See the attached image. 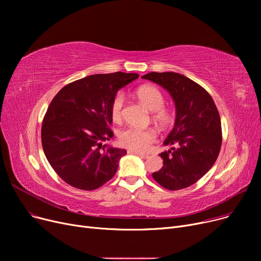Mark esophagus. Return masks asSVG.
I'll return each instance as SVG.
<instances>
[{"label":"esophagus","mask_w":261,"mask_h":261,"mask_svg":"<svg viewBox=\"0 0 261 261\" xmlns=\"http://www.w3.org/2000/svg\"><path fill=\"white\" fill-rule=\"evenodd\" d=\"M128 153H130V154H136V155H139V156H141V158H148V154L143 153V152H140V151H134V150H128Z\"/></svg>","instance_id":"34e87169"}]
</instances>
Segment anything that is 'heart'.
Here are the masks:
<instances>
[{
  "instance_id": "1",
  "label": "heart",
  "mask_w": 261,
  "mask_h": 261,
  "mask_svg": "<svg viewBox=\"0 0 261 261\" xmlns=\"http://www.w3.org/2000/svg\"><path fill=\"white\" fill-rule=\"evenodd\" d=\"M138 97L141 102L149 110L154 112L153 120L161 127H168L173 120V114L170 110L164 108L165 97L160 89L154 86H143L138 90ZM125 107V95L117 92L111 101L110 112L114 121H120L122 111ZM156 139V134L150 129L128 128L118 135V141L121 146L134 151H146Z\"/></svg>"
}]
</instances>
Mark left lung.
I'll list each match as a JSON object with an SVG mask.
<instances>
[{"mask_svg": "<svg viewBox=\"0 0 261 261\" xmlns=\"http://www.w3.org/2000/svg\"><path fill=\"white\" fill-rule=\"evenodd\" d=\"M142 78L168 91L175 106L174 127L160 153L163 167L152 173L164 188L179 190L195 184L215 164L222 144L221 120L207 91L184 75L151 72Z\"/></svg>", "mask_w": 261, "mask_h": 261, "instance_id": "obj_1", "label": "left lung"}]
</instances>
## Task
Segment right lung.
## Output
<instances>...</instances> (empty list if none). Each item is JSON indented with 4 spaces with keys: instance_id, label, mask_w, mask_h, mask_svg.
Returning <instances> with one entry per match:
<instances>
[{
    "instance_id": "right-lung-1",
    "label": "right lung",
    "mask_w": 261,
    "mask_h": 261,
    "mask_svg": "<svg viewBox=\"0 0 261 261\" xmlns=\"http://www.w3.org/2000/svg\"><path fill=\"white\" fill-rule=\"evenodd\" d=\"M139 74L87 76L63 87L53 98L41 128L44 154L61 179L94 190L111 180L125 149L103 145L113 138L110 107L117 91Z\"/></svg>"
}]
</instances>
